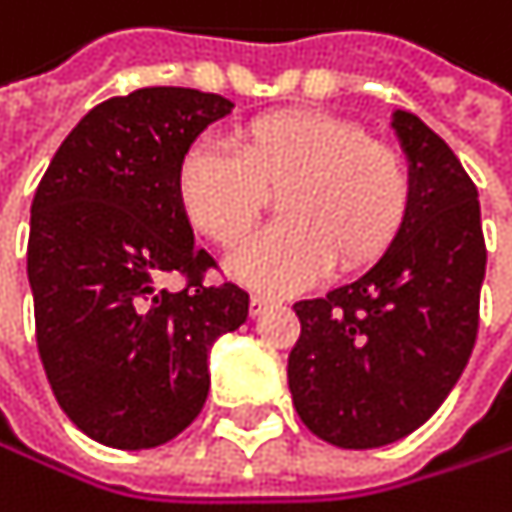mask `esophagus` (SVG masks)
Segmentation results:
<instances>
[{
	"label": "esophagus",
	"instance_id": "obj_1",
	"mask_svg": "<svg viewBox=\"0 0 512 512\" xmlns=\"http://www.w3.org/2000/svg\"><path fill=\"white\" fill-rule=\"evenodd\" d=\"M276 306V300L273 297H267V294H251V303H248V312H251V318H258V315H264L267 309H273Z\"/></svg>",
	"mask_w": 512,
	"mask_h": 512
}]
</instances>
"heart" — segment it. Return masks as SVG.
I'll return each instance as SVG.
<instances>
[{
	"mask_svg": "<svg viewBox=\"0 0 512 512\" xmlns=\"http://www.w3.org/2000/svg\"><path fill=\"white\" fill-rule=\"evenodd\" d=\"M230 151L194 143L176 167L188 224L221 248L253 229L266 197L283 221L239 246L227 270L285 294L336 267L357 270L393 245L414 197L405 155L348 119L318 110H273L230 131Z\"/></svg>",
	"mask_w": 512,
	"mask_h": 512,
	"instance_id": "obj_1",
	"label": "heart"
}]
</instances>
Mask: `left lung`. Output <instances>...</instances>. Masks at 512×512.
I'll return each mask as SVG.
<instances>
[{
	"instance_id": "obj_1",
	"label": "left lung",
	"mask_w": 512,
	"mask_h": 512,
	"mask_svg": "<svg viewBox=\"0 0 512 512\" xmlns=\"http://www.w3.org/2000/svg\"><path fill=\"white\" fill-rule=\"evenodd\" d=\"M393 128L414 182L399 236L357 282L294 306V408L318 438L345 450L420 429L465 372L480 327L477 185L420 116L396 110Z\"/></svg>"
}]
</instances>
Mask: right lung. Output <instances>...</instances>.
Returning a JSON list of instances; mask_svg holds the SVG:
<instances>
[{
	"instance_id": "obj_1",
	"label": "right lung",
	"mask_w": 512,
	"mask_h": 512,
	"mask_svg": "<svg viewBox=\"0 0 512 512\" xmlns=\"http://www.w3.org/2000/svg\"><path fill=\"white\" fill-rule=\"evenodd\" d=\"M215 92L146 86L92 107L56 149L29 218L35 339L68 420L98 444L149 450L194 423L209 348L248 318L233 282L194 245L176 167L230 113ZM182 275L173 292L163 282Z\"/></svg>"
}]
</instances>
